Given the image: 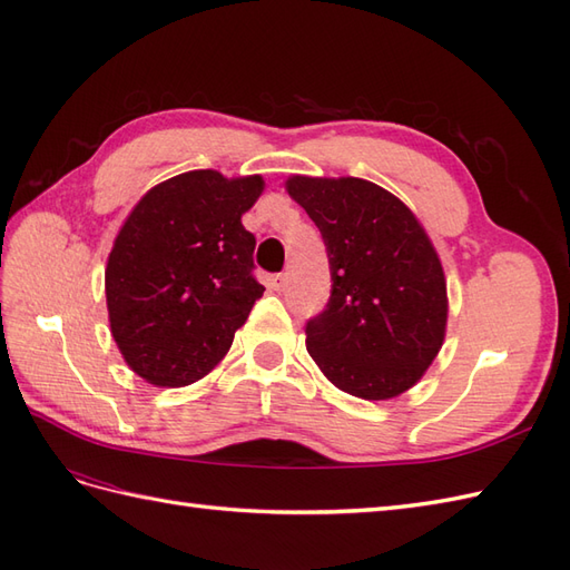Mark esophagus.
<instances>
[{
  "label": "esophagus",
  "instance_id": "34e87169",
  "mask_svg": "<svg viewBox=\"0 0 570 570\" xmlns=\"http://www.w3.org/2000/svg\"><path fill=\"white\" fill-rule=\"evenodd\" d=\"M268 285L273 287V289H285V285H287V275L285 273H275V275H271L268 278Z\"/></svg>",
  "mask_w": 570,
  "mask_h": 570
}]
</instances>
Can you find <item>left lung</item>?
Instances as JSON below:
<instances>
[{
	"mask_svg": "<svg viewBox=\"0 0 570 570\" xmlns=\"http://www.w3.org/2000/svg\"><path fill=\"white\" fill-rule=\"evenodd\" d=\"M285 189L316 223L331 262V302L306 323L308 354L342 392L400 396L442 350L450 312L425 228L371 180L289 176Z\"/></svg>",
	"mask_w": 570,
	"mask_h": 570,
	"instance_id": "1",
	"label": "left lung"
}]
</instances>
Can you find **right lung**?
<instances>
[{
    "mask_svg": "<svg viewBox=\"0 0 570 570\" xmlns=\"http://www.w3.org/2000/svg\"><path fill=\"white\" fill-rule=\"evenodd\" d=\"M264 187L262 176L187 170L154 185L120 226L105 271L109 323L147 383L183 387L212 373L264 295L243 226Z\"/></svg>",
    "mask_w": 570,
    "mask_h": 570,
    "instance_id": "obj_1",
    "label": "right lung"
}]
</instances>
